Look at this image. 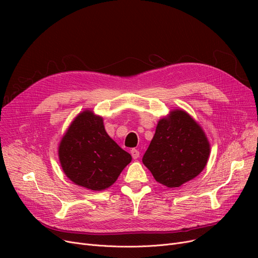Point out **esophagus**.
Instances as JSON below:
<instances>
[{"mask_svg": "<svg viewBox=\"0 0 258 258\" xmlns=\"http://www.w3.org/2000/svg\"><path fill=\"white\" fill-rule=\"evenodd\" d=\"M130 154L134 159H138L140 157V152L138 150H136V148H132V150L130 151Z\"/></svg>", "mask_w": 258, "mask_h": 258, "instance_id": "1", "label": "esophagus"}]
</instances>
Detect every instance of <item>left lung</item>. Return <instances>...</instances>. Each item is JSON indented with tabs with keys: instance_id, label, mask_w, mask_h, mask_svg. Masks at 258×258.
Listing matches in <instances>:
<instances>
[{
	"instance_id": "obj_1",
	"label": "left lung",
	"mask_w": 258,
	"mask_h": 258,
	"mask_svg": "<svg viewBox=\"0 0 258 258\" xmlns=\"http://www.w3.org/2000/svg\"><path fill=\"white\" fill-rule=\"evenodd\" d=\"M210 145L199 124L184 111L159 120L143 156V163L157 182L178 187L205 169Z\"/></svg>"
}]
</instances>
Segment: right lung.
<instances>
[{"mask_svg":"<svg viewBox=\"0 0 258 258\" xmlns=\"http://www.w3.org/2000/svg\"><path fill=\"white\" fill-rule=\"evenodd\" d=\"M59 159L72 182L91 190H102L115 183L132 158L108 137L102 118L85 111L62 138Z\"/></svg>","mask_w":258,"mask_h":258,"instance_id":"add662e5","label":"right lung"}]
</instances>
